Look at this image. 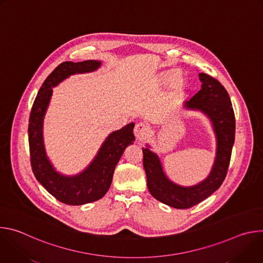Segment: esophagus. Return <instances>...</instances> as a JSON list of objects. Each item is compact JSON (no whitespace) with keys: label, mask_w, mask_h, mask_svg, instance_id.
Returning <instances> with one entry per match:
<instances>
[{"label":"esophagus","mask_w":263,"mask_h":263,"mask_svg":"<svg viewBox=\"0 0 263 263\" xmlns=\"http://www.w3.org/2000/svg\"><path fill=\"white\" fill-rule=\"evenodd\" d=\"M148 133H149V128L146 124H144V123L136 124V126L134 128V135L138 140L145 139L148 136Z\"/></svg>","instance_id":"obj_1"}]
</instances>
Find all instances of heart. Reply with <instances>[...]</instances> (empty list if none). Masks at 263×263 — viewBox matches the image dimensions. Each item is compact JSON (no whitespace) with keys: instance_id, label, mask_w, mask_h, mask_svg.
<instances>
[{"instance_id":"heart-1","label":"heart","mask_w":263,"mask_h":263,"mask_svg":"<svg viewBox=\"0 0 263 263\" xmlns=\"http://www.w3.org/2000/svg\"><path fill=\"white\" fill-rule=\"evenodd\" d=\"M174 74H175V72L172 71V70L164 71V72H162V73L160 74V81L163 82V83H167L168 81L172 80V78L174 77ZM175 84H176L177 86H180V85L182 84V79H181L180 76H178V77L175 79Z\"/></svg>"}]
</instances>
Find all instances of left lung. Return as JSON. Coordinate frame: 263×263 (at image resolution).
<instances>
[{
    "instance_id": "1",
    "label": "left lung",
    "mask_w": 263,
    "mask_h": 263,
    "mask_svg": "<svg viewBox=\"0 0 263 263\" xmlns=\"http://www.w3.org/2000/svg\"><path fill=\"white\" fill-rule=\"evenodd\" d=\"M201 89L184 103V108L199 110L210 120L216 137V156L208 177L194 186H181L164 174L157 154L142 147L147 190L156 200L177 209L191 208L211 196L226 178L235 139V116L228 91L216 79L199 73Z\"/></svg>"
}]
</instances>
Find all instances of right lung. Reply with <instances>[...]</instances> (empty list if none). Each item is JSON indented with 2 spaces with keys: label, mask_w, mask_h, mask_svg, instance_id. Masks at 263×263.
<instances>
[{
  "label": "right lung",
  "mask_w": 263,
  "mask_h": 263,
  "mask_svg": "<svg viewBox=\"0 0 263 263\" xmlns=\"http://www.w3.org/2000/svg\"><path fill=\"white\" fill-rule=\"evenodd\" d=\"M100 66L101 61L98 60L62 62L43 83L30 112L28 136L33 174L48 193L67 205H83L103 198L109 190L116 166L125 148L135 140L134 123L110 133L91 163L74 176H64L56 172L46 154L43 124L52 97V87L71 74L95 71Z\"/></svg>",
  "instance_id": "add662e5"
}]
</instances>
